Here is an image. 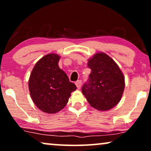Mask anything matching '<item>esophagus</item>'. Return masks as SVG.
Here are the masks:
<instances>
[{
    "label": "esophagus",
    "instance_id": "esophagus-1",
    "mask_svg": "<svg viewBox=\"0 0 151 151\" xmlns=\"http://www.w3.org/2000/svg\"><path fill=\"white\" fill-rule=\"evenodd\" d=\"M76 86H77V88H78V89H80V88H81V86H82V81L81 80H78V81H77L76 82Z\"/></svg>",
    "mask_w": 151,
    "mask_h": 151
}]
</instances>
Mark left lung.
Wrapping results in <instances>:
<instances>
[{
  "label": "left lung",
  "instance_id": "left-lung-1",
  "mask_svg": "<svg viewBox=\"0 0 151 151\" xmlns=\"http://www.w3.org/2000/svg\"><path fill=\"white\" fill-rule=\"evenodd\" d=\"M91 70L82 92L91 106L107 111L119 102L124 89V78L114 60L104 53H98L88 60Z\"/></svg>",
  "mask_w": 151,
  "mask_h": 151
}]
</instances>
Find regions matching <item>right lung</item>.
Instances as JSON below:
<instances>
[{
  "instance_id": "obj_1",
  "label": "right lung",
  "mask_w": 151,
  "mask_h": 151,
  "mask_svg": "<svg viewBox=\"0 0 151 151\" xmlns=\"http://www.w3.org/2000/svg\"><path fill=\"white\" fill-rule=\"evenodd\" d=\"M60 56L45 55L37 62L29 80V89L34 104L47 113H55L67 104L76 86L58 67Z\"/></svg>"
}]
</instances>
